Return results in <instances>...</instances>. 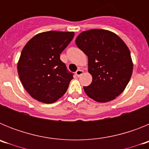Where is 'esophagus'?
<instances>
[{
    "instance_id": "34e87169",
    "label": "esophagus",
    "mask_w": 149,
    "mask_h": 149,
    "mask_svg": "<svg viewBox=\"0 0 149 149\" xmlns=\"http://www.w3.org/2000/svg\"><path fill=\"white\" fill-rule=\"evenodd\" d=\"M83 74H84V71L81 70V69H78V70H77V72H76V75H77V77H80L81 75H82Z\"/></svg>"
}]
</instances>
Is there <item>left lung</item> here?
Returning <instances> with one entry per match:
<instances>
[{
    "label": "left lung",
    "instance_id": "obj_1",
    "mask_svg": "<svg viewBox=\"0 0 149 149\" xmlns=\"http://www.w3.org/2000/svg\"><path fill=\"white\" fill-rule=\"evenodd\" d=\"M77 46L88 56V72L93 81L84 86L89 98L100 103L115 99L125 90L133 72L127 46L110 30L93 29L81 33Z\"/></svg>",
    "mask_w": 149,
    "mask_h": 149
}]
</instances>
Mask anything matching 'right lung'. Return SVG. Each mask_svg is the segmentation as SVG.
Here are the masks:
<instances>
[{
  "label": "right lung",
  "instance_id": "right-lung-1",
  "mask_svg": "<svg viewBox=\"0 0 149 149\" xmlns=\"http://www.w3.org/2000/svg\"><path fill=\"white\" fill-rule=\"evenodd\" d=\"M74 33L46 31L34 36L22 49L18 73L24 88L34 99L51 104L65 94L73 79L60 55Z\"/></svg>",
  "mask_w": 149,
  "mask_h": 149
}]
</instances>
